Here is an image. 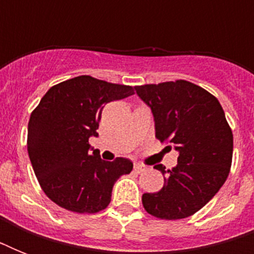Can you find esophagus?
<instances>
[{"instance_id":"34e87169","label":"esophagus","mask_w":254,"mask_h":254,"mask_svg":"<svg viewBox=\"0 0 254 254\" xmlns=\"http://www.w3.org/2000/svg\"><path fill=\"white\" fill-rule=\"evenodd\" d=\"M146 170V166L142 163H134V171L135 173H143Z\"/></svg>"}]
</instances>
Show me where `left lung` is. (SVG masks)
<instances>
[{"instance_id":"left-lung-1","label":"left lung","mask_w":254,"mask_h":254,"mask_svg":"<svg viewBox=\"0 0 254 254\" xmlns=\"http://www.w3.org/2000/svg\"><path fill=\"white\" fill-rule=\"evenodd\" d=\"M151 109L155 137L179 153L177 166L154 169L167 175L162 190L143 193L147 212L159 219H185L204 207L224 185L233 154V134L219 100L186 80L135 87ZM171 149V146H169Z\"/></svg>"}]
</instances>
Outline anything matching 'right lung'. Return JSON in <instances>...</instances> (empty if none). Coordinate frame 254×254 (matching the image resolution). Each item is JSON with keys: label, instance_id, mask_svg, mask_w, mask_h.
<instances>
[{"label": "right lung", "instance_id": "obj_1", "mask_svg": "<svg viewBox=\"0 0 254 254\" xmlns=\"http://www.w3.org/2000/svg\"><path fill=\"white\" fill-rule=\"evenodd\" d=\"M133 95L129 85L95 77H73L47 91L30 116L27 151L38 182L62 208L96 213L111 203L116 181L129 174L127 158L104 161L88 139L97 137L105 104Z\"/></svg>", "mask_w": 254, "mask_h": 254}]
</instances>
